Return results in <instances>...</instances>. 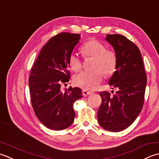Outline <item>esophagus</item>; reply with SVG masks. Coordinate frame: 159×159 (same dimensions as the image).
<instances>
[{"label": "esophagus", "instance_id": "esophagus-1", "mask_svg": "<svg viewBox=\"0 0 159 159\" xmlns=\"http://www.w3.org/2000/svg\"><path fill=\"white\" fill-rule=\"evenodd\" d=\"M90 94H91V92H90V91H88V90H86L85 89L82 90V95H83L84 97L88 96V95H90Z\"/></svg>", "mask_w": 159, "mask_h": 159}]
</instances>
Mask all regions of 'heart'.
Masks as SVG:
<instances>
[{"mask_svg":"<svg viewBox=\"0 0 159 159\" xmlns=\"http://www.w3.org/2000/svg\"><path fill=\"white\" fill-rule=\"evenodd\" d=\"M84 58L93 57L91 68L93 70L82 71L74 76L75 85L85 90H92L102 82L103 73L106 76L112 75L117 66V56L115 51L106 48L101 42L91 39L84 43L80 48ZM68 62L70 69L78 71L82 66L81 58L75 53H71Z\"/></svg>","mask_w":159,"mask_h":159,"instance_id":"obj_1","label":"heart"}]
</instances>
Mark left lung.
Wrapping results in <instances>:
<instances>
[{
  "label": "left lung",
  "mask_w": 159,
  "mask_h": 159,
  "mask_svg": "<svg viewBox=\"0 0 159 159\" xmlns=\"http://www.w3.org/2000/svg\"><path fill=\"white\" fill-rule=\"evenodd\" d=\"M106 40L112 45L117 56L116 70L109 81V85L117 91L114 95L107 91L99 93L102 103L98 119L106 130L120 132L128 128L141 111L147 76L137 45L120 34L107 35Z\"/></svg>",
  "instance_id": "8db88e82"
}]
</instances>
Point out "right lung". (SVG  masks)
<instances>
[{"mask_svg": "<svg viewBox=\"0 0 159 159\" xmlns=\"http://www.w3.org/2000/svg\"><path fill=\"white\" fill-rule=\"evenodd\" d=\"M81 35L60 33L54 35L42 48L29 77L31 102L39 120L54 130L66 129L75 116L73 103L83 97L82 89L61 90L69 81L68 59Z\"/></svg>", "mask_w": 159, "mask_h": 159, "instance_id": "add662e5", "label": "right lung"}]
</instances>
